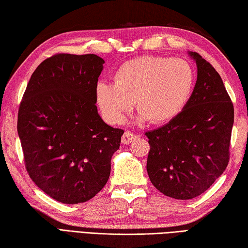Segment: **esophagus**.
Returning a JSON list of instances; mask_svg holds the SVG:
<instances>
[{"label": "esophagus", "mask_w": 248, "mask_h": 248, "mask_svg": "<svg viewBox=\"0 0 248 248\" xmlns=\"http://www.w3.org/2000/svg\"><path fill=\"white\" fill-rule=\"evenodd\" d=\"M135 138L136 135L133 132H131V131H125L123 138H121V140H123L124 144H130Z\"/></svg>", "instance_id": "34e87169"}]
</instances>
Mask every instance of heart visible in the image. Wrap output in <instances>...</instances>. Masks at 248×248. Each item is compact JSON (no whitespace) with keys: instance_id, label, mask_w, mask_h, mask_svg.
I'll return each mask as SVG.
<instances>
[{"instance_id":"1","label":"heart","mask_w":248,"mask_h":248,"mask_svg":"<svg viewBox=\"0 0 248 248\" xmlns=\"http://www.w3.org/2000/svg\"><path fill=\"white\" fill-rule=\"evenodd\" d=\"M194 85L195 71L187 61L145 55L119 66L113 73V83H98L96 102L109 124L124 120L133 99L140 121L164 124L184 109Z\"/></svg>"}]
</instances>
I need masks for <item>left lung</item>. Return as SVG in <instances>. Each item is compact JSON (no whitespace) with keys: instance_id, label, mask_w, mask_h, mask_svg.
Returning a JSON list of instances; mask_svg holds the SVG:
<instances>
[{"instance_id":"left-lung-1","label":"left lung","mask_w":248,"mask_h":248,"mask_svg":"<svg viewBox=\"0 0 248 248\" xmlns=\"http://www.w3.org/2000/svg\"><path fill=\"white\" fill-rule=\"evenodd\" d=\"M197 81L187 104L176 118L148 131L147 171L161 193L175 199L202 195L229 162L234 110L222 78L196 52Z\"/></svg>"}]
</instances>
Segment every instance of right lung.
I'll list each match as a JSON object with an SVG mask.
<instances>
[{
    "instance_id": "right-lung-1",
    "label": "right lung",
    "mask_w": 248,
    "mask_h": 248,
    "mask_svg": "<svg viewBox=\"0 0 248 248\" xmlns=\"http://www.w3.org/2000/svg\"><path fill=\"white\" fill-rule=\"evenodd\" d=\"M104 61L94 54L57 53L36 68L18 110L26 171L62 203L92 199L107 184L123 129L109 127L96 107Z\"/></svg>"
}]
</instances>
